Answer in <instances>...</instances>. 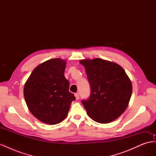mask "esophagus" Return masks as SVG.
Listing matches in <instances>:
<instances>
[{"instance_id":"34e87169","label":"esophagus","mask_w":156,"mask_h":156,"mask_svg":"<svg viewBox=\"0 0 156 156\" xmlns=\"http://www.w3.org/2000/svg\"><path fill=\"white\" fill-rule=\"evenodd\" d=\"M75 98H76V100H79V93H75Z\"/></svg>"}]
</instances>
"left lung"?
Returning a JSON list of instances; mask_svg holds the SVG:
<instances>
[{
    "label": "left lung",
    "mask_w": 156,
    "mask_h": 156,
    "mask_svg": "<svg viewBox=\"0 0 156 156\" xmlns=\"http://www.w3.org/2000/svg\"><path fill=\"white\" fill-rule=\"evenodd\" d=\"M91 94L82 101L87 115L95 122L107 124L126 111L131 96L132 84L119 64L101 58L83 59Z\"/></svg>",
    "instance_id": "obj_1"
}]
</instances>
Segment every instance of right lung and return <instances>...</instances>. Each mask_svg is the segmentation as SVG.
Segmentation results:
<instances>
[{
	"mask_svg": "<svg viewBox=\"0 0 156 156\" xmlns=\"http://www.w3.org/2000/svg\"><path fill=\"white\" fill-rule=\"evenodd\" d=\"M66 65V61L61 58L47 60L34 68L25 84L27 105L43 123L54 125L63 121L75 100L64 77Z\"/></svg>",
	"mask_w": 156,
	"mask_h": 156,
	"instance_id": "1",
	"label": "right lung"
}]
</instances>
